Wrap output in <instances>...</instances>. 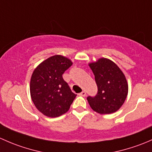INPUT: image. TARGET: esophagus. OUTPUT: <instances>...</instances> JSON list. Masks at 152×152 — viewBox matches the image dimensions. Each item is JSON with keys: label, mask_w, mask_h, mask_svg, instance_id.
Returning a JSON list of instances; mask_svg holds the SVG:
<instances>
[{"label": "esophagus", "mask_w": 152, "mask_h": 152, "mask_svg": "<svg viewBox=\"0 0 152 152\" xmlns=\"http://www.w3.org/2000/svg\"><path fill=\"white\" fill-rule=\"evenodd\" d=\"M79 95H80V96H86V92L85 91H83L81 93L79 94Z\"/></svg>", "instance_id": "34e87169"}]
</instances>
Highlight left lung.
I'll use <instances>...</instances> for the list:
<instances>
[{"mask_svg": "<svg viewBox=\"0 0 152 152\" xmlns=\"http://www.w3.org/2000/svg\"><path fill=\"white\" fill-rule=\"evenodd\" d=\"M89 66L98 89L96 96L87 97L89 105L100 114L115 113L122 106L128 94L124 75L114 62L104 58L89 64Z\"/></svg>", "mask_w": 152, "mask_h": 152, "instance_id": "left-lung-1", "label": "left lung"}]
</instances>
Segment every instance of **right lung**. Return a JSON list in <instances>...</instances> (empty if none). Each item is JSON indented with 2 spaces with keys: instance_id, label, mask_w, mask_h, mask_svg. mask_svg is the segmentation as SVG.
<instances>
[{
  "instance_id": "right-lung-1",
  "label": "right lung",
  "mask_w": 152,
  "mask_h": 152,
  "mask_svg": "<svg viewBox=\"0 0 152 152\" xmlns=\"http://www.w3.org/2000/svg\"><path fill=\"white\" fill-rule=\"evenodd\" d=\"M72 65L69 58L56 55L42 62L33 72L30 83L31 99L46 116L54 118L64 114L76 97L62 77Z\"/></svg>"
}]
</instances>
